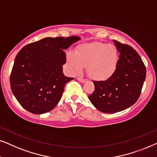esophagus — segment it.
<instances>
[{"label": "esophagus", "instance_id": "1", "mask_svg": "<svg viewBox=\"0 0 157 157\" xmlns=\"http://www.w3.org/2000/svg\"><path fill=\"white\" fill-rule=\"evenodd\" d=\"M77 80H78L79 82H85V81H86V80H85V79L82 78V77H77Z\"/></svg>", "mask_w": 157, "mask_h": 157}]
</instances>
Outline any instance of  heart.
I'll list each match as a JSON object with an SVG mask.
<instances>
[{"instance_id": "heart-1", "label": "heart", "mask_w": 157, "mask_h": 157, "mask_svg": "<svg viewBox=\"0 0 157 157\" xmlns=\"http://www.w3.org/2000/svg\"><path fill=\"white\" fill-rule=\"evenodd\" d=\"M67 62L71 70L80 73L83 67L94 80H102L113 74L118 62V51L115 46L103 43L85 44L77 48L76 53L67 54Z\"/></svg>"}]
</instances>
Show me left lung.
Segmentation results:
<instances>
[{"mask_svg": "<svg viewBox=\"0 0 157 157\" xmlns=\"http://www.w3.org/2000/svg\"><path fill=\"white\" fill-rule=\"evenodd\" d=\"M120 53L115 72L105 81H93L89 100L100 111L115 113L131 107L139 99L146 79V67L130 46L113 40Z\"/></svg>", "mask_w": 157, "mask_h": 157, "instance_id": "left-lung-1", "label": "left lung"}]
</instances>
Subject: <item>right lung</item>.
Instances as JSON below:
<instances>
[{"mask_svg":"<svg viewBox=\"0 0 157 157\" xmlns=\"http://www.w3.org/2000/svg\"><path fill=\"white\" fill-rule=\"evenodd\" d=\"M79 36L47 37L22 48L14 60L10 77L12 93L24 109L43 114L57 105L66 83L73 77H66L62 66L66 54Z\"/></svg>","mask_w":157,"mask_h":157,"instance_id":"1","label":"right lung"}]
</instances>
